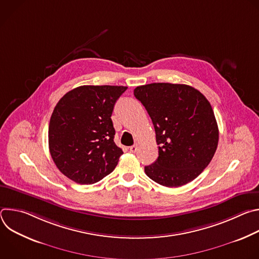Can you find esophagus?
<instances>
[{
    "mask_svg": "<svg viewBox=\"0 0 259 259\" xmlns=\"http://www.w3.org/2000/svg\"><path fill=\"white\" fill-rule=\"evenodd\" d=\"M137 149H138V146L135 144V145H132V146L129 147V151H130L131 153H136Z\"/></svg>",
    "mask_w": 259,
    "mask_h": 259,
    "instance_id": "1",
    "label": "esophagus"
}]
</instances>
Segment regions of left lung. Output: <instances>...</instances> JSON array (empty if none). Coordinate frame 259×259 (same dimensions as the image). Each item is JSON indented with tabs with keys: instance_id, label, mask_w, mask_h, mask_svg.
Instances as JSON below:
<instances>
[{
	"instance_id": "obj_1",
	"label": "left lung",
	"mask_w": 259,
	"mask_h": 259,
	"mask_svg": "<svg viewBox=\"0 0 259 259\" xmlns=\"http://www.w3.org/2000/svg\"><path fill=\"white\" fill-rule=\"evenodd\" d=\"M134 96L149 113L159 145V157L144 167L145 174L167 188L193 181L209 165L218 144L210 102L199 90L184 84L138 86Z\"/></svg>"
}]
</instances>
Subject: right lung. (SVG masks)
Masks as SVG:
<instances>
[{
  "label": "right lung",
  "instance_id": "add662e5",
  "mask_svg": "<svg viewBox=\"0 0 259 259\" xmlns=\"http://www.w3.org/2000/svg\"><path fill=\"white\" fill-rule=\"evenodd\" d=\"M124 86H80L68 91L52 113L48 138L59 171L80 184H92L112 173L123 154L114 141L110 119Z\"/></svg>",
  "mask_w": 259,
  "mask_h": 259
}]
</instances>
